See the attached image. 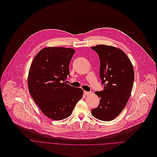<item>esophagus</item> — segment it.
<instances>
[{
    "label": "esophagus",
    "instance_id": "obj_1",
    "mask_svg": "<svg viewBox=\"0 0 157 157\" xmlns=\"http://www.w3.org/2000/svg\"><path fill=\"white\" fill-rule=\"evenodd\" d=\"M84 94H85V95L87 96V95H89V94H91V92H89V91H84Z\"/></svg>",
    "mask_w": 157,
    "mask_h": 157
}]
</instances>
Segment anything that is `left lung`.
<instances>
[{"instance_id":"left-lung-1","label":"left lung","mask_w":157,"mask_h":157,"mask_svg":"<svg viewBox=\"0 0 157 157\" xmlns=\"http://www.w3.org/2000/svg\"><path fill=\"white\" fill-rule=\"evenodd\" d=\"M91 48L99 56L100 77L104 85L103 91L95 92L100 100L91 114L101 121L113 120L124 109L130 96L134 81L133 66L120 48L105 44Z\"/></svg>"}]
</instances>
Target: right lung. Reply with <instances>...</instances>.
Listing matches in <instances>:
<instances>
[{"instance_id":"add662e5","label":"right lung","mask_w":157,"mask_h":157,"mask_svg":"<svg viewBox=\"0 0 157 157\" xmlns=\"http://www.w3.org/2000/svg\"><path fill=\"white\" fill-rule=\"evenodd\" d=\"M75 50L46 47L36 54L28 75L30 94L42 113L53 120L69 117L83 90L66 84L70 75L69 64Z\"/></svg>"}]
</instances>
